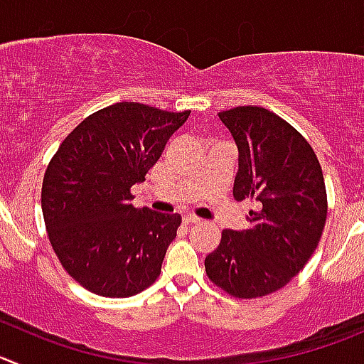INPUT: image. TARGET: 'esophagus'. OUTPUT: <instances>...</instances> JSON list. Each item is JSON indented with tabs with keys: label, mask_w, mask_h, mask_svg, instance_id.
Returning <instances> with one entry per match:
<instances>
[{
	"label": "esophagus",
	"mask_w": 364,
	"mask_h": 364,
	"mask_svg": "<svg viewBox=\"0 0 364 364\" xmlns=\"http://www.w3.org/2000/svg\"><path fill=\"white\" fill-rule=\"evenodd\" d=\"M201 223V220L198 219V217H183V224H185V226H192V224H199Z\"/></svg>",
	"instance_id": "obj_1"
}]
</instances>
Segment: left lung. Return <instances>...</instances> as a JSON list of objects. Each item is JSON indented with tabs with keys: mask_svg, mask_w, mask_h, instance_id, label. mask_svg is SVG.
Listing matches in <instances>:
<instances>
[{
	"mask_svg": "<svg viewBox=\"0 0 364 364\" xmlns=\"http://www.w3.org/2000/svg\"><path fill=\"white\" fill-rule=\"evenodd\" d=\"M239 149L237 201L251 199L250 228L223 230L205 259L210 280L235 298L267 296L289 284L318 247L327 190L314 151L278 114L239 105L219 113Z\"/></svg>",
	"mask_w": 364,
	"mask_h": 364,
	"instance_id": "obj_1",
	"label": "left lung"
}]
</instances>
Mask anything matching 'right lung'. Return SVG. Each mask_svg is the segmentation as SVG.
Returning <instances> with one entry per match:
<instances>
[{"label": "right lung", "mask_w": 364, "mask_h": 364, "mask_svg": "<svg viewBox=\"0 0 364 364\" xmlns=\"http://www.w3.org/2000/svg\"><path fill=\"white\" fill-rule=\"evenodd\" d=\"M188 114L118 102L80 122L48 163L41 192L48 239L91 293L134 296L161 273L181 215L134 208L131 186L145 181Z\"/></svg>", "instance_id": "obj_1"}]
</instances>
